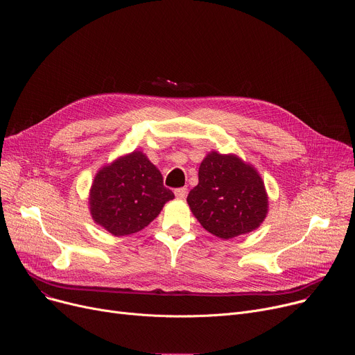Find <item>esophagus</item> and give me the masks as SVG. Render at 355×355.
Masks as SVG:
<instances>
[{
  "label": "esophagus",
  "mask_w": 355,
  "mask_h": 355,
  "mask_svg": "<svg viewBox=\"0 0 355 355\" xmlns=\"http://www.w3.org/2000/svg\"><path fill=\"white\" fill-rule=\"evenodd\" d=\"M174 193H175V196H177L178 199H185V196H187V188H185V187L177 188V189L174 191Z\"/></svg>",
  "instance_id": "34e87169"
}]
</instances>
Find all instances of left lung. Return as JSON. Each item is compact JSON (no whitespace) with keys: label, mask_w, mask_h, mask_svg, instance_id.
<instances>
[{"label":"left lung","mask_w":355,"mask_h":355,"mask_svg":"<svg viewBox=\"0 0 355 355\" xmlns=\"http://www.w3.org/2000/svg\"><path fill=\"white\" fill-rule=\"evenodd\" d=\"M198 180L187 200L209 233L227 240L252 232L266 219L268 196L264 182L239 157L212 151L200 163Z\"/></svg>","instance_id":"8db88e82"}]
</instances>
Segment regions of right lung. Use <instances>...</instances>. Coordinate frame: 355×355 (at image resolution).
<instances>
[{
    "instance_id": "obj_1",
    "label": "right lung",
    "mask_w": 355,
    "mask_h": 355,
    "mask_svg": "<svg viewBox=\"0 0 355 355\" xmlns=\"http://www.w3.org/2000/svg\"><path fill=\"white\" fill-rule=\"evenodd\" d=\"M174 193L141 151L99 170L89 192L92 219L114 236L132 234L155 220Z\"/></svg>"
}]
</instances>
